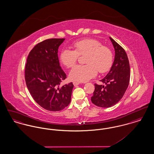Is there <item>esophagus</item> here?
<instances>
[{
	"label": "esophagus",
	"instance_id": "1",
	"mask_svg": "<svg viewBox=\"0 0 154 154\" xmlns=\"http://www.w3.org/2000/svg\"><path fill=\"white\" fill-rule=\"evenodd\" d=\"M79 84H80L79 82H77V81H74L73 82V85L74 86H77V85H78Z\"/></svg>",
	"mask_w": 154,
	"mask_h": 154
}]
</instances>
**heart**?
<instances>
[{
    "instance_id": "obj_1",
    "label": "heart",
    "mask_w": 154,
    "mask_h": 154,
    "mask_svg": "<svg viewBox=\"0 0 154 154\" xmlns=\"http://www.w3.org/2000/svg\"><path fill=\"white\" fill-rule=\"evenodd\" d=\"M73 50L63 49L60 60L69 68L76 63L79 55H86L84 65H77L70 70L69 76L73 80L86 82L95 77L97 72L104 73L109 70L113 62V55L110 48L102 45L95 38H84L73 44Z\"/></svg>"
}]
</instances>
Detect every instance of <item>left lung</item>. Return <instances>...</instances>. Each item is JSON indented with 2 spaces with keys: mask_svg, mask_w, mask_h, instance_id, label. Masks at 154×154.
<instances>
[{
  "mask_svg": "<svg viewBox=\"0 0 154 154\" xmlns=\"http://www.w3.org/2000/svg\"><path fill=\"white\" fill-rule=\"evenodd\" d=\"M115 57L109 72L100 81L106 85L95 84L91 101L95 105L108 108L117 104L123 97L129 84L130 65L124 49L110 37Z\"/></svg>",
  "mask_w": 154,
  "mask_h": 154,
  "instance_id": "1",
  "label": "left lung"
}]
</instances>
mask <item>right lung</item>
Masks as SVG:
<instances>
[{"instance_id": "right-lung-1", "label": "right lung", "mask_w": 154, "mask_h": 154, "mask_svg": "<svg viewBox=\"0 0 154 154\" xmlns=\"http://www.w3.org/2000/svg\"><path fill=\"white\" fill-rule=\"evenodd\" d=\"M65 38H50L36 45L30 51L25 66V78L30 95L42 107L58 111L71 101L72 82L60 85L66 75L60 66L59 47Z\"/></svg>"}]
</instances>
